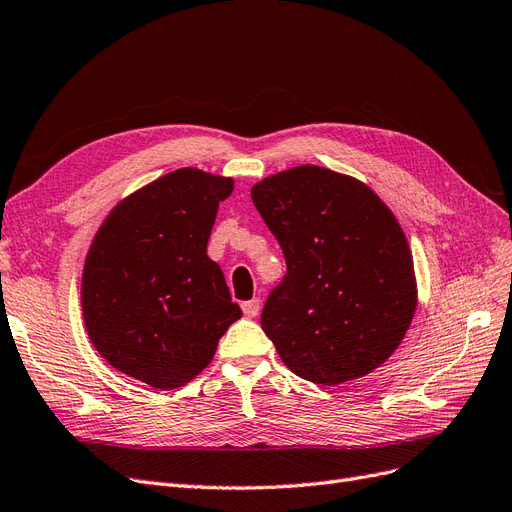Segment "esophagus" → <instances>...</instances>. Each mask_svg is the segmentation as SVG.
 I'll return each mask as SVG.
<instances>
[{"label":"esophagus","instance_id":"esophagus-1","mask_svg":"<svg viewBox=\"0 0 512 512\" xmlns=\"http://www.w3.org/2000/svg\"><path fill=\"white\" fill-rule=\"evenodd\" d=\"M259 310H261V302H259L257 298H253V300L242 304V312H244V315L249 317V319H255V317L259 315Z\"/></svg>","mask_w":512,"mask_h":512}]
</instances>
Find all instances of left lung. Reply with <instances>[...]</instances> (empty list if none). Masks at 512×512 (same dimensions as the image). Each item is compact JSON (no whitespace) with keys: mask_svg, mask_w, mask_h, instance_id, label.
I'll list each match as a JSON object with an SVG mask.
<instances>
[{"mask_svg":"<svg viewBox=\"0 0 512 512\" xmlns=\"http://www.w3.org/2000/svg\"><path fill=\"white\" fill-rule=\"evenodd\" d=\"M251 197L287 259L261 312L283 364L317 385L385 364L417 310L415 263L389 206L361 180L319 166L266 176Z\"/></svg>","mask_w":512,"mask_h":512,"instance_id":"1","label":"left lung"}]
</instances>
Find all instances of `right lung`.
Returning <instances> with one entry per match:
<instances>
[{
	"mask_svg": "<svg viewBox=\"0 0 512 512\" xmlns=\"http://www.w3.org/2000/svg\"><path fill=\"white\" fill-rule=\"evenodd\" d=\"M234 178L180 168L114 206L82 268V319L108 364L168 391L187 385L242 317L208 253Z\"/></svg>",
	"mask_w": 512,
	"mask_h": 512,
	"instance_id": "obj_1",
	"label": "right lung"
}]
</instances>
